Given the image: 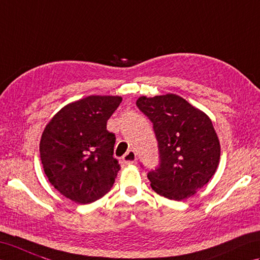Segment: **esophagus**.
Listing matches in <instances>:
<instances>
[{"label":"esophagus","mask_w":260,"mask_h":260,"mask_svg":"<svg viewBox=\"0 0 260 260\" xmlns=\"http://www.w3.org/2000/svg\"><path fill=\"white\" fill-rule=\"evenodd\" d=\"M122 159H123V162L125 165H134V164H136V161H137V154H136L135 151L129 150V151L123 155Z\"/></svg>","instance_id":"1"}]
</instances>
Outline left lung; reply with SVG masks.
I'll use <instances>...</instances> for the list:
<instances>
[{
	"label": "left lung",
	"instance_id": "1",
	"mask_svg": "<svg viewBox=\"0 0 260 260\" xmlns=\"http://www.w3.org/2000/svg\"><path fill=\"white\" fill-rule=\"evenodd\" d=\"M137 106L151 120L160 167L150 171V186L164 197H191L215 175L220 142L210 118L180 95L139 96Z\"/></svg>",
	"mask_w": 260,
	"mask_h": 260
}]
</instances>
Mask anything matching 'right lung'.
I'll list each match as a JSON object with an SVG mask.
<instances>
[{
  "label": "right lung",
  "instance_id": "right-lung-1",
  "mask_svg": "<svg viewBox=\"0 0 260 260\" xmlns=\"http://www.w3.org/2000/svg\"><path fill=\"white\" fill-rule=\"evenodd\" d=\"M121 101L119 95L85 96L68 103L45 125L40 141L43 170L52 186L74 203H93L113 186L120 165L107 122Z\"/></svg>",
  "mask_w": 260,
  "mask_h": 260
}]
</instances>
